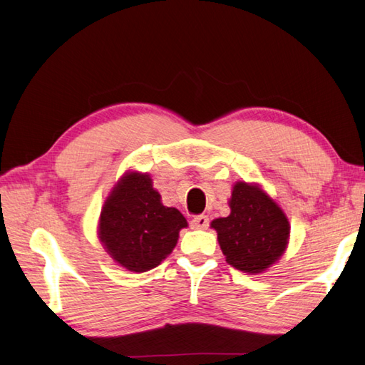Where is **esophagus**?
Returning <instances> with one entry per match:
<instances>
[{"label": "esophagus", "mask_w": 365, "mask_h": 365, "mask_svg": "<svg viewBox=\"0 0 365 365\" xmlns=\"http://www.w3.org/2000/svg\"><path fill=\"white\" fill-rule=\"evenodd\" d=\"M209 226V217L207 215H197L191 220L192 230H207Z\"/></svg>", "instance_id": "1"}]
</instances>
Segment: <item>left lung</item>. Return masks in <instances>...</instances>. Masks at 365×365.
I'll list each match as a JSON object with an SVG mask.
<instances>
[{
    "instance_id": "1",
    "label": "left lung",
    "mask_w": 365,
    "mask_h": 365,
    "mask_svg": "<svg viewBox=\"0 0 365 365\" xmlns=\"http://www.w3.org/2000/svg\"><path fill=\"white\" fill-rule=\"evenodd\" d=\"M230 209V215L210 223L226 262L242 272L262 274L288 247V217L258 183L235 182Z\"/></svg>"
}]
</instances>
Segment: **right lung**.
Masks as SVG:
<instances>
[{"label":"right lung","mask_w":365,"mask_h":365,"mask_svg":"<svg viewBox=\"0 0 365 365\" xmlns=\"http://www.w3.org/2000/svg\"><path fill=\"white\" fill-rule=\"evenodd\" d=\"M175 207H166L153 188L152 177L128 170L106 197L98 221V237L107 255L130 272L160 266L187 227Z\"/></svg>","instance_id":"right-lung-1"}]
</instances>
